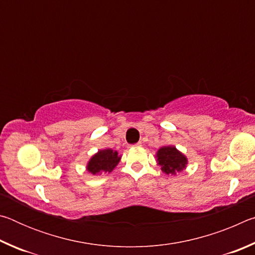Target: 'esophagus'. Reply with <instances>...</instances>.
Returning <instances> with one entry per match:
<instances>
[{"label":"esophagus","mask_w":255,"mask_h":255,"mask_svg":"<svg viewBox=\"0 0 255 255\" xmlns=\"http://www.w3.org/2000/svg\"><path fill=\"white\" fill-rule=\"evenodd\" d=\"M140 145H141V143L139 141V143H137V144H135L133 146H136V147H138V146H140Z\"/></svg>","instance_id":"34e87169"}]
</instances>
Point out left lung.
Masks as SVG:
<instances>
[{
	"label": "left lung",
	"instance_id": "1",
	"mask_svg": "<svg viewBox=\"0 0 255 255\" xmlns=\"http://www.w3.org/2000/svg\"><path fill=\"white\" fill-rule=\"evenodd\" d=\"M158 165L165 174H176L187 165L188 159L173 146H164L156 154Z\"/></svg>",
	"mask_w": 255,
	"mask_h": 255
}]
</instances>
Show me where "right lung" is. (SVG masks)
<instances>
[{
	"instance_id": "obj_1",
	"label": "right lung",
	"mask_w": 255,
	"mask_h": 255,
	"mask_svg": "<svg viewBox=\"0 0 255 255\" xmlns=\"http://www.w3.org/2000/svg\"><path fill=\"white\" fill-rule=\"evenodd\" d=\"M120 161V156L117 150H112L110 148L102 149L93 155L88 163L86 169L93 175H99L103 172H110L117 166Z\"/></svg>"
}]
</instances>
